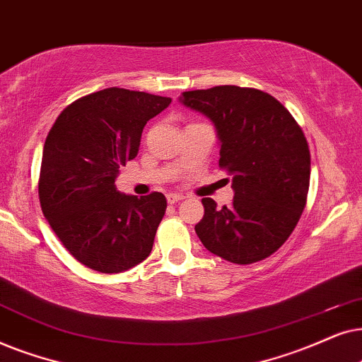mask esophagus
<instances>
[{
	"label": "esophagus",
	"instance_id": "34e87169",
	"mask_svg": "<svg viewBox=\"0 0 362 362\" xmlns=\"http://www.w3.org/2000/svg\"><path fill=\"white\" fill-rule=\"evenodd\" d=\"M185 199V197L184 195H182V194H168L167 195V202H168V204H177V202H180V200H184Z\"/></svg>",
	"mask_w": 362,
	"mask_h": 362
}]
</instances>
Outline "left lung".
Segmentation results:
<instances>
[{"label":"left lung","instance_id":"obj_1","mask_svg":"<svg viewBox=\"0 0 362 362\" xmlns=\"http://www.w3.org/2000/svg\"><path fill=\"white\" fill-rule=\"evenodd\" d=\"M215 125L220 167L226 168L233 204L205 214L195 231L204 247L237 264L268 258L286 242L305 210L311 157L305 134L273 95L252 88L216 86L178 98Z\"/></svg>","mask_w":362,"mask_h":362}]
</instances>
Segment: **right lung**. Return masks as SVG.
<instances>
[{"mask_svg": "<svg viewBox=\"0 0 362 362\" xmlns=\"http://www.w3.org/2000/svg\"><path fill=\"white\" fill-rule=\"evenodd\" d=\"M170 98L109 88L77 99L47 134L40 173L42 214L77 262L120 273L144 262L167 200L115 189L119 168L136 158L146 124Z\"/></svg>", "mask_w": 362, "mask_h": 362, "instance_id": "1", "label": "right lung"}]
</instances>
